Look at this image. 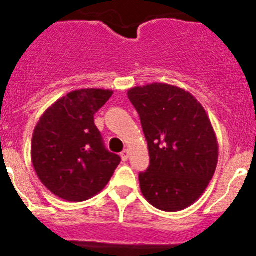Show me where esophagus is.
Returning a JSON list of instances; mask_svg holds the SVG:
<instances>
[{
  "instance_id": "1",
  "label": "esophagus",
  "mask_w": 256,
  "mask_h": 256,
  "mask_svg": "<svg viewBox=\"0 0 256 256\" xmlns=\"http://www.w3.org/2000/svg\"><path fill=\"white\" fill-rule=\"evenodd\" d=\"M128 155H130V152H128V150H124V152H121V159H122L124 162H126L128 159Z\"/></svg>"
}]
</instances>
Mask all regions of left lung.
<instances>
[{
  "label": "left lung",
  "mask_w": 256,
  "mask_h": 256,
  "mask_svg": "<svg viewBox=\"0 0 256 256\" xmlns=\"http://www.w3.org/2000/svg\"><path fill=\"white\" fill-rule=\"evenodd\" d=\"M150 166L139 174L140 190L155 208L178 212L204 194L218 160V142L204 106L188 90L166 83L134 87Z\"/></svg>",
  "instance_id": "obj_1"
}]
</instances>
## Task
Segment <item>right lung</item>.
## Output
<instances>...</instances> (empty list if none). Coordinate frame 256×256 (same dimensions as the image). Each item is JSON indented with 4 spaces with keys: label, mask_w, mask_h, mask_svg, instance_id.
<instances>
[{
    "label": "right lung",
    "mask_w": 256,
    "mask_h": 256,
    "mask_svg": "<svg viewBox=\"0 0 256 256\" xmlns=\"http://www.w3.org/2000/svg\"><path fill=\"white\" fill-rule=\"evenodd\" d=\"M114 94L86 88L69 92L40 117L31 140V162L40 182L56 197L83 202L110 182L121 158L104 148L94 114Z\"/></svg>",
    "instance_id": "right-lung-1"
}]
</instances>
